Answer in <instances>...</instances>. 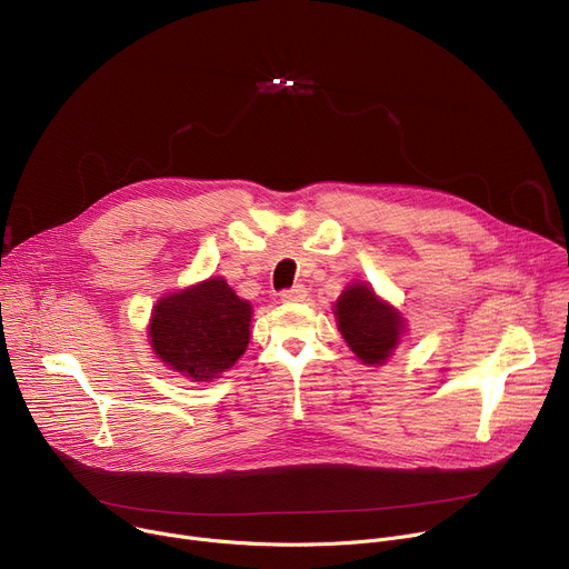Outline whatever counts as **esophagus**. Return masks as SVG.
Wrapping results in <instances>:
<instances>
[{
    "label": "esophagus",
    "instance_id": "obj_1",
    "mask_svg": "<svg viewBox=\"0 0 569 569\" xmlns=\"http://www.w3.org/2000/svg\"><path fill=\"white\" fill-rule=\"evenodd\" d=\"M306 297V288L303 286H295V288H288L281 292V301L286 303H297V301H303Z\"/></svg>",
    "mask_w": 569,
    "mask_h": 569
}]
</instances>
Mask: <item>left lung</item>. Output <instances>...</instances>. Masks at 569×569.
Here are the masks:
<instances>
[{"label":"left lung","instance_id":"1","mask_svg":"<svg viewBox=\"0 0 569 569\" xmlns=\"http://www.w3.org/2000/svg\"><path fill=\"white\" fill-rule=\"evenodd\" d=\"M333 313L342 338L366 366H383L406 329L397 308L379 299L368 283H351L338 297Z\"/></svg>","mask_w":569,"mask_h":569}]
</instances>
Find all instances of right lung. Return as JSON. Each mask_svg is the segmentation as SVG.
<instances>
[{"label": "right lung", "mask_w": 569, "mask_h": 569, "mask_svg": "<svg viewBox=\"0 0 569 569\" xmlns=\"http://www.w3.org/2000/svg\"><path fill=\"white\" fill-rule=\"evenodd\" d=\"M251 303L213 277L166 295L151 311L149 342L170 370L211 381L236 366L249 342Z\"/></svg>", "instance_id": "1"}]
</instances>
